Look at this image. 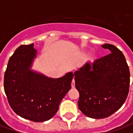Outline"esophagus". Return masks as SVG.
Instances as JSON below:
<instances>
[{"mask_svg": "<svg viewBox=\"0 0 133 133\" xmlns=\"http://www.w3.org/2000/svg\"><path fill=\"white\" fill-rule=\"evenodd\" d=\"M71 87L72 88H74L75 87V81L73 79V81H72V83H71Z\"/></svg>", "mask_w": 133, "mask_h": 133, "instance_id": "34e87169", "label": "esophagus"}]
</instances>
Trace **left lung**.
Returning a JSON list of instances; mask_svg holds the SVG:
<instances>
[{
  "label": "left lung",
  "mask_w": 133,
  "mask_h": 133,
  "mask_svg": "<svg viewBox=\"0 0 133 133\" xmlns=\"http://www.w3.org/2000/svg\"><path fill=\"white\" fill-rule=\"evenodd\" d=\"M111 53L86 62L74 73L79 92L78 108L88 117L102 119L117 112L129 92L130 70L121 51L110 44L102 45Z\"/></svg>",
  "instance_id": "1"
}]
</instances>
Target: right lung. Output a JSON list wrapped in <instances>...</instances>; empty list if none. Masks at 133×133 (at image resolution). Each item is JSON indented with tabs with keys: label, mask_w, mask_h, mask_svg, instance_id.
Returning <instances> with one entry per match:
<instances>
[{
	"label": "right lung",
	"mask_w": 133,
	"mask_h": 133,
	"mask_svg": "<svg viewBox=\"0 0 133 133\" xmlns=\"http://www.w3.org/2000/svg\"><path fill=\"white\" fill-rule=\"evenodd\" d=\"M34 44L21 45L8 60L4 75V91L12 109L23 118L41 122L58 111L70 88L72 72L52 78L31 69L37 51Z\"/></svg>",
	"instance_id": "1"
}]
</instances>
